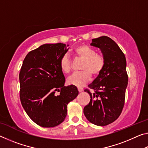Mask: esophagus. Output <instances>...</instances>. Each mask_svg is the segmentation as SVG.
<instances>
[{
    "label": "esophagus",
    "instance_id": "esophagus-1",
    "mask_svg": "<svg viewBox=\"0 0 148 148\" xmlns=\"http://www.w3.org/2000/svg\"><path fill=\"white\" fill-rule=\"evenodd\" d=\"M77 90H78L79 92H82L83 91V88H82V87H77Z\"/></svg>",
    "mask_w": 148,
    "mask_h": 148
}]
</instances>
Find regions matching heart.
I'll list each match as a JSON object with an SVG mask.
<instances>
[{"mask_svg":"<svg viewBox=\"0 0 148 148\" xmlns=\"http://www.w3.org/2000/svg\"><path fill=\"white\" fill-rule=\"evenodd\" d=\"M74 53L77 58L83 61L81 69L83 71L72 74L68 77L67 82L71 85L81 87L91 79V74L96 76L101 73L104 66L105 58L102 55L97 53L96 50L86 45L76 47ZM60 66L65 74H69L72 71V63L67 54L61 57Z\"/></svg>","mask_w":148,"mask_h":148,"instance_id":"obj_1","label":"heart"}]
</instances>
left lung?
Segmentation results:
<instances>
[{"label": "left lung", "instance_id": "left-lung-1", "mask_svg": "<svg viewBox=\"0 0 148 148\" xmlns=\"http://www.w3.org/2000/svg\"><path fill=\"white\" fill-rule=\"evenodd\" d=\"M91 46L98 47L105 58L102 72L88 87L94 90L84 113L89 121L105 126L118 118L123 108L125 91L128 84L126 59L113 40L106 36L92 39Z\"/></svg>", "mask_w": 148, "mask_h": 148}]
</instances>
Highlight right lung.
<instances>
[{
	"label": "right lung",
	"mask_w": 148,
	"mask_h": 148,
	"mask_svg": "<svg viewBox=\"0 0 148 148\" xmlns=\"http://www.w3.org/2000/svg\"><path fill=\"white\" fill-rule=\"evenodd\" d=\"M67 46L62 43L42 45L27 55L20 71L21 104L30 118L42 127L61 124L66 116L67 104L78 95L75 86H64L60 59L69 50Z\"/></svg>",
	"instance_id": "right-lung-1"
}]
</instances>
